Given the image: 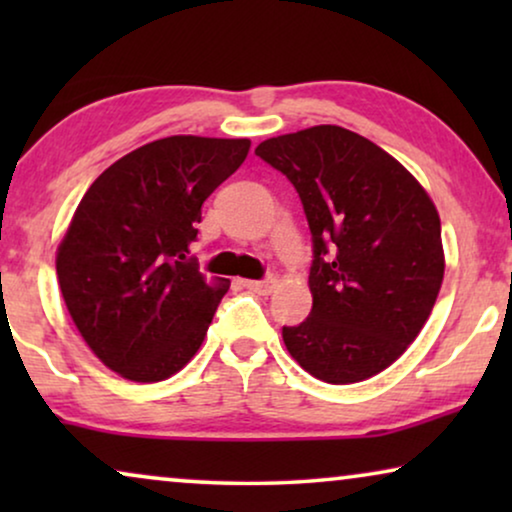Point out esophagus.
<instances>
[{
  "mask_svg": "<svg viewBox=\"0 0 512 512\" xmlns=\"http://www.w3.org/2000/svg\"><path fill=\"white\" fill-rule=\"evenodd\" d=\"M244 286H247L249 291L258 293V296H268L275 289V279L268 277V279H244Z\"/></svg>",
  "mask_w": 512,
  "mask_h": 512,
  "instance_id": "34e87169",
  "label": "esophagus"
}]
</instances>
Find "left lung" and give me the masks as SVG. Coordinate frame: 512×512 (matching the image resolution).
<instances>
[{"mask_svg":"<svg viewBox=\"0 0 512 512\" xmlns=\"http://www.w3.org/2000/svg\"><path fill=\"white\" fill-rule=\"evenodd\" d=\"M256 156L291 181L312 233V312L282 328L286 349L328 384L382 373L443 284L436 205L396 158L340 125L265 139Z\"/></svg>","mask_w":512,"mask_h":512,"instance_id":"obj_1","label":"left lung"}]
</instances>
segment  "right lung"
Instances as JSON below:
<instances>
[{"label": "right lung", "instance_id": "1", "mask_svg": "<svg viewBox=\"0 0 512 512\" xmlns=\"http://www.w3.org/2000/svg\"><path fill=\"white\" fill-rule=\"evenodd\" d=\"M249 139L174 135L93 181L55 258L62 298L104 366L160 382L193 359L230 282L188 256L202 202L247 158Z\"/></svg>", "mask_w": 512, "mask_h": 512}]
</instances>
